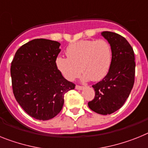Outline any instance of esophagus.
Instances as JSON below:
<instances>
[{
    "label": "esophagus",
    "instance_id": "esophagus-1",
    "mask_svg": "<svg viewBox=\"0 0 148 148\" xmlns=\"http://www.w3.org/2000/svg\"><path fill=\"white\" fill-rule=\"evenodd\" d=\"M75 89H77V90H82L84 89V86H75Z\"/></svg>",
    "mask_w": 148,
    "mask_h": 148
}]
</instances>
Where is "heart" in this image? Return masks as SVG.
Listing matches in <instances>:
<instances>
[{"instance_id":"obj_1","label":"heart","mask_w":148,"mask_h":148,"mask_svg":"<svg viewBox=\"0 0 148 148\" xmlns=\"http://www.w3.org/2000/svg\"><path fill=\"white\" fill-rule=\"evenodd\" d=\"M67 58L59 57L56 61L57 68L66 80L73 81L84 73L82 80L99 81L110 69L112 51L105 40H84L67 47Z\"/></svg>"}]
</instances>
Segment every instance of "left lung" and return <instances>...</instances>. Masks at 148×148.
Masks as SVG:
<instances>
[{"label":"left lung","mask_w":148,"mask_h":148,"mask_svg":"<svg viewBox=\"0 0 148 148\" xmlns=\"http://www.w3.org/2000/svg\"><path fill=\"white\" fill-rule=\"evenodd\" d=\"M112 51V60L108 73L92 87L95 98L88 106L94 112L107 115L123 105L133 87L135 80V55L129 42L114 32H103Z\"/></svg>","instance_id":"obj_1"}]
</instances>
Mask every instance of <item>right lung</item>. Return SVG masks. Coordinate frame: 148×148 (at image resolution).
Listing matches in <instances>:
<instances>
[{
    "label": "right lung",
    "mask_w": 148,
    "mask_h": 148,
    "mask_svg": "<svg viewBox=\"0 0 148 148\" xmlns=\"http://www.w3.org/2000/svg\"><path fill=\"white\" fill-rule=\"evenodd\" d=\"M60 43L34 39L19 48L11 63L14 96L27 114L39 120L53 118L62 109L64 95L75 87L58 70Z\"/></svg>",
    "instance_id": "right-lung-1"
}]
</instances>
